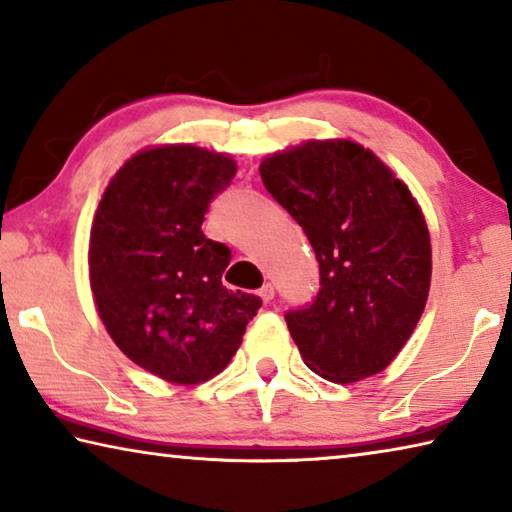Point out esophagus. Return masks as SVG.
I'll return each instance as SVG.
<instances>
[{
	"instance_id": "esophagus-1",
	"label": "esophagus",
	"mask_w": 512,
	"mask_h": 512,
	"mask_svg": "<svg viewBox=\"0 0 512 512\" xmlns=\"http://www.w3.org/2000/svg\"><path fill=\"white\" fill-rule=\"evenodd\" d=\"M259 296H262V300H264V302H271V300L275 298V287H273V284H271V282H266L264 287L259 289Z\"/></svg>"
}]
</instances>
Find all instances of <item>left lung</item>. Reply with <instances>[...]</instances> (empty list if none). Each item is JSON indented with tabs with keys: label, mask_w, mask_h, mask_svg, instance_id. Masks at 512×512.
<instances>
[{
	"label": "left lung",
	"mask_w": 512,
	"mask_h": 512,
	"mask_svg": "<svg viewBox=\"0 0 512 512\" xmlns=\"http://www.w3.org/2000/svg\"><path fill=\"white\" fill-rule=\"evenodd\" d=\"M259 173L318 259L316 298L284 314L307 368L336 384L377 375L429 296V230L409 187L348 140L275 153Z\"/></svg>",
	"instance_id": "1"
}]
</instances>
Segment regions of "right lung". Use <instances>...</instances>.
<instances>
[{"mask_svg":"<svg viewBox=\"0 0 512 512\" xmlns=\"http://www.w3.org/2000/svg\"><path fill=\"white\" fill-rule=\"evenodd\" d=\"M228 155L160 146L133 155L103 194L90 235V284L117 348L171 384L228 366L262 298L223 287L230 248L203 235L235 176Z\"/></svg>","mask_w":512,"mask_h":512,"instance_id":"obj_1","label":"right lung"}]
</instances>
